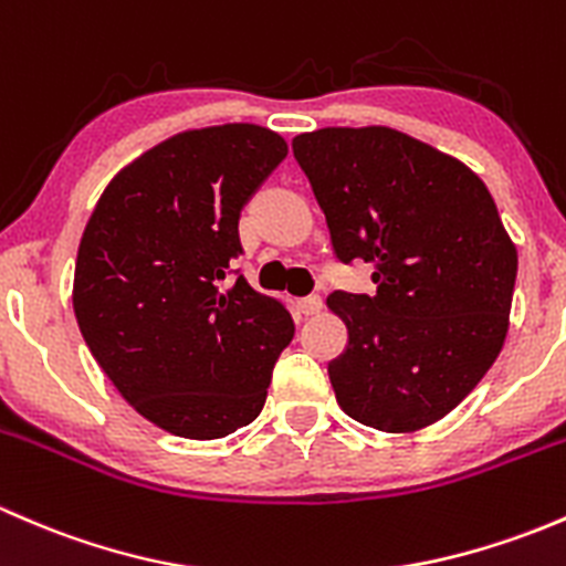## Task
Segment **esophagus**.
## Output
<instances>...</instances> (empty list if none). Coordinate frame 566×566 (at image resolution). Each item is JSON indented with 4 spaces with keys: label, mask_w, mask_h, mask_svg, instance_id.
I'll return each instance as SVG.
<instances>
[{
    "label": "esophagus",
    "mask_w": 566,
    "mask_h": 566,
    "mask_svg": "<svg viewBox=\"0 0 566 566\" xmlns=\"http://www.w3.org/2000/svg\"><path fill=\"white\" fill-rule=\"evenodd\" d=\"M298 310H301V315H306V317L319 315V312H323V298H319V295H306V298L298 301Z\"/></svg>",
    "instance_id": "esophagus-1"
}]
</instances>
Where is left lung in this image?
<instances>
[{
  "instance_id": "obj_1",
  "label": "left lung",
  "mask_w": 566,
  "mask_h": 566,
  "mask_svg": "<svg viewBox=\"0 0 566 566\" xmlns=\"http://www.w3.org/2000/svg\"><path fill=\"white\" fill-rule=\"evenodd\" d=\"M339 260L375 268V295H328L347 350L336 402L380 432L424 430L476 389L510 331L517 249L488 186L449 153L386 125L298 134Z\"/></svg>"
}]
</instances>
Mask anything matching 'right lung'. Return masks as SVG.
Wrapping results in <instances>:
<instances>
[{
	"mask_svg": "<svg viewBox=\"0 0 566 566\" xmlns=\"http://www.w3.org/2000/svg\"><path fill=\"white\" fill-rule=\"evenodd\" d=\"M284 156L262 125L182 130L119 169L84 227V342L125 402L172 436L213 441L251 424L293 339L282 298L243 276L221 284L243 251L241 208Z\"/></svg>",
	"mask_w": 566,
	"mask_h": 566,
	"instance_id": "obj_1",
	"label": "right lung"
}]
</instances>
